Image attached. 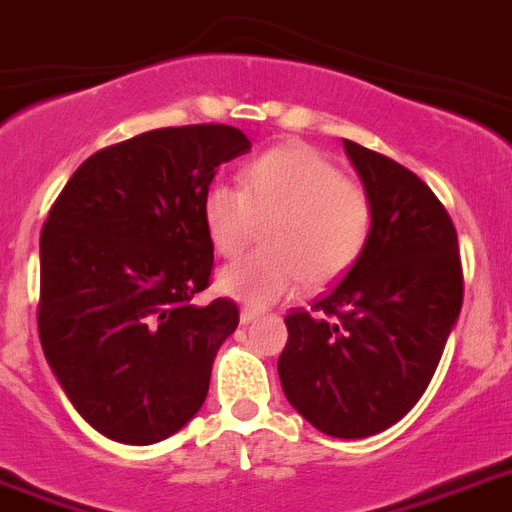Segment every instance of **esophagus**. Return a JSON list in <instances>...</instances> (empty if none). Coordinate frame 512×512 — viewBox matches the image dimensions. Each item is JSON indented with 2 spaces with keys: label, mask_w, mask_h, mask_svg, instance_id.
Masks as SVG:
<instances>
[{
  "label": "esophagus",
  "mask_w": 512,
  "mask_h": 512,
  "mask_svg": "<svg viewBox=\"0 0 512 512\" xmlns=\"http://www.w3.org/2000/svg\"><path fill=\"white\" fill-rule=\"evenodd\" d=\"M256 318H259V310H256V308H243V310H240V323H243V326L253 323V321H256Z\"/></svg>",
  "instance_id": "obj_1"
}]
</instances>
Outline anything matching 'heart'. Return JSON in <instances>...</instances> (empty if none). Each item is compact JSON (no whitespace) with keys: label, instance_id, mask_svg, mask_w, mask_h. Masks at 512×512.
Listing matches in <instances>:
<instances>
[{"label":"heart","instance_id":"1","mask_svg":"<svg viewBox=\"0 0 512 512\" xmlns=\"http://www.w3.org/2000/svg\"><path fill=\"white\" fill-rule=\"evenodd\" d=\"M202 222L225 259L251 243L269 222L264 251L227 264L217 287L240 303L264 308L300 285L326 287L360 259L373 230L368 191L313 147H277L243 168L240 189L209 183Z\"/></svg>","mask_w":512,"mask_h":512}]
</instances>
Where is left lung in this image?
Masks as SVG:
<instances>
[{"instance_id":"left-lung-1","label":"left lung","mask_w":512,"mask_h":512,"mask_svg":"<svg viewBox=\"0 0 512 512\" xmlns=\"http://www.w3.org/2000/svg\"><path fill=\"white\" fill-rule=\"evenodd\" d=\"M373 204L360 259L310 310L285 318L277 370L285 396L331 438L396 425L430 386L464 303L451 214L391 157L344 139Z\"/></svg>"}]
</instances>
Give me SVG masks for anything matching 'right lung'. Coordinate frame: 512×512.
Here are the masks:
<instances>
[{"instance_id":"obj_1","label":"right lung","mask_w":512,"mask_h":512,"mask_svg":"<svg viewBox=\"0 0 512 512\" xmlns=\"http://www.w3.org/2000/svg\"><path fill=\"white\" fill-rule=\"evenodd\" d=\"M248 150L225 124L144 131L87 157L48 212L38 334L100 435L160 443L202 409L217 349L238 329L233 300L194 303L214 264L202 199Z\"/></svg>"}]
</instances>
